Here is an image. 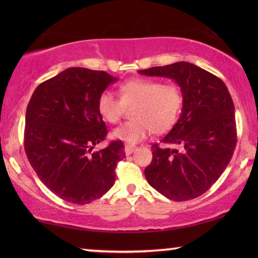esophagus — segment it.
Instances as JSON below:
<instances>
[{
  "label": "esophagus",
  "instance_id": "obj_1",
  "mask_svg": "<svg viewBox=\"0 0 258 258\" xmlns=\"http://www.w3.org/2000/svg\"><path fill=\"white\" fill-rule=\"evenodd\" d=\"M124 150H125V154L128 156V155H131V154H132V152H133V151L135 150V147H134V146H130V145H126V146H125V149H124Z\"/></svg>",
  "mask_w": 258,
  "mask_h": 258
}]
</instances>
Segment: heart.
<instances>
[{
  "instance_id": "heart-1",
  "label": "heart",
  "mask_w": 258,
  "mask_h": 258,
  "mask_svg": "<svg viewBox=\"0 0 258 258\" xmlns=\"http://www.w3.org/2000/svg\"><path fill=\"white\" fill-rule=\"evenodd\" d=\"M120 99L106 90L100 93L98 111L110 124L118 123L125 107L135 106L134 120L126 121L113 130L116 140L135 145L148 137L151 131L160 134L171 130L178 119L183 106L180 87L173 83L163 84L159 81L135 78L119 86Z\"/></svg>"
}]
</instances>
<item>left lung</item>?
Instances as JSON below:
<instances>
[{"instance_id":"8db88e82","label":"left lung","mask_w":258,"mask_h":258,"mask_svg":"<svg viewBox=\"0 0 258 258\" xmlns=\"http://www.w3.org/2000/svg\"><path fill=\"white\" fill-rule=\"evenodd\" d=\"M180 86L182 112L173 128L152 145L145 169L149 184L166 198L185 202L205 194L232 158L237 145L234 104L223 81L194 63L180 61L139 71Z\"/></svg>"}]
</instances>
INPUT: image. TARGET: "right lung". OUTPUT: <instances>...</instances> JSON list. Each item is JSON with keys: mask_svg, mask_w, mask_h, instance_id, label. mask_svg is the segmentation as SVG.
I'll list each match as a JSON object with an SVG mask.
<instances>
[{"mask_svg": "<svg viewBox=\"0 0 258 258\" xmlns=\"http://www.w3.org/2000/svg\"><path fill=\"white\" fill-rule=\"evenodd\" d=\"M117 82L106 72L72 67L36 87L26 110L25 151L46 187L66 202L101 198L125 158L120 140L92 152L107 126L98 111L101 92Z\"/></svg>", "mask_w": 258, "mask_h": 258, "instance_id": "add662e5", "label": "right lung"}]
</instances>
